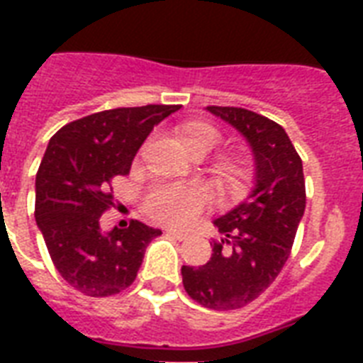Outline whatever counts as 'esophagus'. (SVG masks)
<instances>
[{
  "instance_id": "1",
  "label": "esophagus",
  "mask_w": 363,
  "mask_h": 363,
  "mask_svg": "<svg viewBox=\"0 0 363 363\" xmlns=\"http://www.w3.org/2000/svg\"><path fill=\"white\" fill-rule=\"evenodd\" d=\"M167 235L173 239H177V241H186L188 239V233L186 232H179V230H167Z\"/></svg>"
}]
</instances>
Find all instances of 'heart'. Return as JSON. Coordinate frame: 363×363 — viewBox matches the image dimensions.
<instances>
[{
	"label": "heart",
	"instance_id": "obj_1",
	"mask_svg": "<svg viewBox=\"0 0 363 363\" xmlns=\"http://www.w3.org/2000/svg\"><path fill=\"white\" fill-rule=\"evenodd\" d=\"M179 139L186 150L203 148L211 150L220 139V131L207 122H186L179 128ZM248 182V171L242 164L228 162L220 167L218 184L224 192H241ZM207 196L198 184L175 182V184H160L152 188L145 198V211L152 220L169 226H186L201 213Z\"/></svg>",
	"mask_w": 363,
	"mask_h": 363
}]
</instances>
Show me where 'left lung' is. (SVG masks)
I'll return each mask as SVG.
<instances>
[{
    "mask_svg": "<svg viewBox=\"0 0 363 363\" xmlns=\"http://www.w3.org/2000/svg\"><path fill=\"white\" fill-rule=\"evenodd\" d=\"M245 137L254 158L248 198L213 224L224 235L213 241L205 265H182L188 296L207 309L230 311L254 301L286 264L305 211L303 164L282 125L241 107H207Z\"/></svg>",
    "mask_w": 363,
    "mask_h": 363,
    "instance_id": "8db88e82",
    "label": "left lung"
}]
</instances>
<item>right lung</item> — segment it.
<instances>
[{"instance_id": "right-lung-1", "label": "right lung", "mask_w": 363, "mask_h": 363, "mask_svg": "<svg viewBox=\"0 0 363 363\" xmlns=\"http://www.w3.org/2000/svg\"><path fill=\"white\" fill-rule=\"evenodd\" d=\"M181 105H145L94 113L48 141L35 177V222L56 269L79 292L105 298L135 281L148 242L160 230L131 220L104 232L113 205L111 181L130 173L154 125Z\"/></svg>"}]
</instances>
